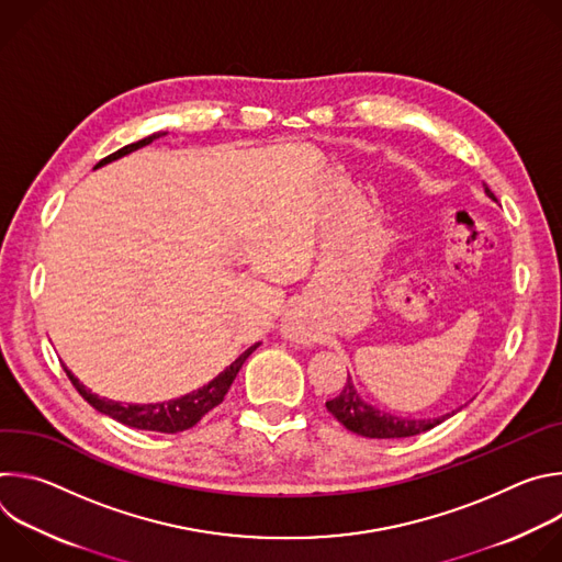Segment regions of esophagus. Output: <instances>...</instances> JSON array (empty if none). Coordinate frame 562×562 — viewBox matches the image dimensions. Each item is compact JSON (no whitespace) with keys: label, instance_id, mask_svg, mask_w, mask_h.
<instances>
[{"label":"esophagus","instance_id":"1","mask_svg":"<svg viewBox=\"0 0 562 562\" xmlns=\"http://www.w3.org/2000/svg\"><path fill=\"white\" fill-rule=\"evenodd\" d=\"M284 338H289V340H293V342H306V338H308V334L304 331V327L297 323L295 317H289L286 323H284Z\"/></svg>","mask_w":562,"mask_h":562}]
</instances>
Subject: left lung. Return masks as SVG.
Returning <instances> with one entry per match:
<instances>
[{
  "mask_svg": "<svg viewBox=\"0 0 562 562\" xmlns=\"http://www.w3.org/2000/svg\"><path fill=\"white\" fill-rule=\"evenodd\" d=\"M485 193L492 200H496V195L490 191L487 184H485ZM327 409L349 431H353L358 436H364V438H409V436H418V434H425V431L434 429L436 425H440L449 416L447 414V416H440V418H403V416H393V414L380 412L373 405L364 403L351 378H347L345 389L336 397L327 400Z\"/></svg>",
  "mask_w": 562,
  "mask_h": 562,
  "instance_id": "left-lung-1",
  "label": "left lung"
}]
</instances>
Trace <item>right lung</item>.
<instances>
[{"label": "right lung", "instance_id": "1", "mask_svg": "<svg viewBox=\"0 0 562 562\" xmlns=\"http://www.w3.org/2000/svg\"><path fill=\"white\" fill-rule=\"evenodd\" d=\"M159 135L165 133H153L139 142H133V144H126L124 148L111 153L109 157H104L102 162L95 165V169L113 162V159H120L146 144H150L153 139H157ZM260 347V342L251 345L243 356L235 358L220 375H215L211 382H206L204 386L187 393V395H180V397H173V400H165V403H148V405H133V403H117V400H109V397H100L98 393H93L91 389H87L82 382H79L70 371L68 367H64L66 375L70 378L72 386L79 391V395H82L87 403L98 409L100 414L126 425V427H133V429H142V431H159V434H178V431H187L191 429L193 425H198L202 420V416H206L213 407H217L226 391L231 389L237 371L243 369L245 360Z\"/></svg>", "mask_w": 562, "mask_h": 562}]
</instances>
